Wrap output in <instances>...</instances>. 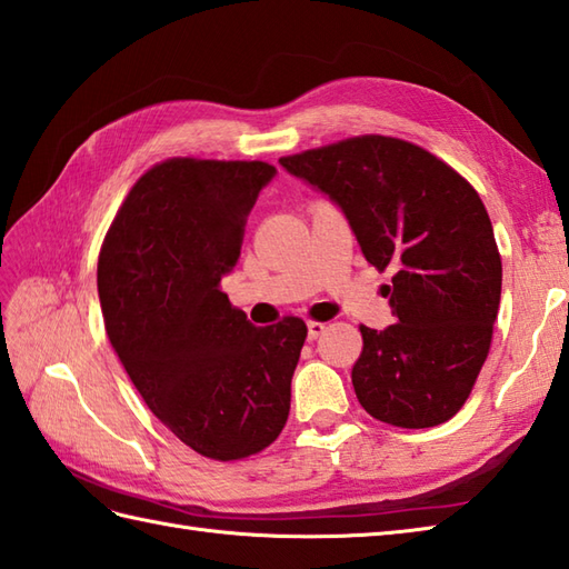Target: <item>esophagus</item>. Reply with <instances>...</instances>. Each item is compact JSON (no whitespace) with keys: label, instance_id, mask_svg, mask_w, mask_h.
<instances>
[{"label":"esophagus","instance_id":"obj_1","mask_svg":"<svg viewBox=\"0 0 569 569\" xmlns=\"http://www.w3.org/2000/svg\"><path fill=\"white\" fill-rule=\"evenodd\" d=\"M322 332H325V322H316V320L308 322V340H318Z\"/></svg>","mask_w":569,"mask_h":569}]
</instances>
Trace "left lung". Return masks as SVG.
I'll use <instances>...</instances> for the list:
<instances>
[{"instance_id":"left-lung-1","label":"left lung","mask_w":569,"mask_h":569,"mask_svg":"<svg viewBox=\"0 0 569 569\" xmlns=\"http://www.w3.org/2000/svg\"><path fill=\"white\" fill-rule=\"evenodd\" d=\"M347 217L365 259L393 269L396 325H361L359 403L398 428H432L465 406L489 355L501 257L485 202L426 149L357 137L278 161Z\"/></svg>"}]
</instances>
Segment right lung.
Returning <instances> with one entry per match:
<instances>
[{"label":"right lung","mask_w":569,"mask_h":569,"mask_svg":"<svg viewBox=\"0 0 569 569\" xmlns=\"http://www.w3.org/2000/svg\"><path fill=\"white\" fill-rule=\"evenodd\" d=\"M276 168L171 159L131 188L104 237L107 337L143 401L202 457L241 459L281 435L308 328H257L220 291L247 214Z\"/></svg>","instance_id":"add662e5"}]
</instances>
